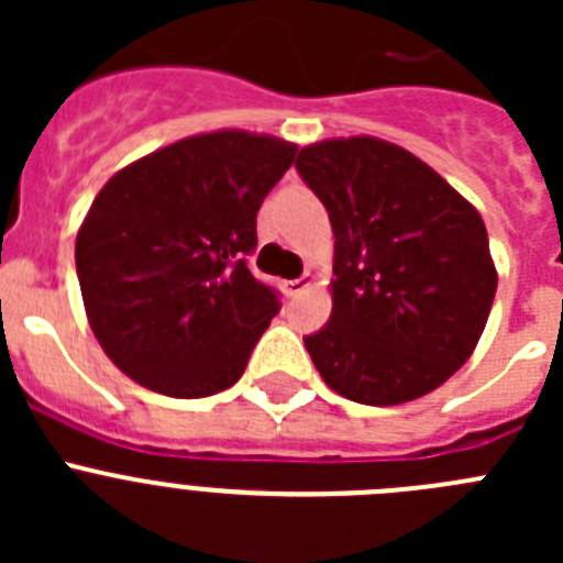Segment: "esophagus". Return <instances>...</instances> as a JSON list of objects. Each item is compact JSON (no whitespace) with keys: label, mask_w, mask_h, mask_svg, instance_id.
Masks as SVG:
<instances>
[{"label":"esophagus","mask_w":563,"mask_h":563,"mask_svg":"<svg viewBox=\"0 0 563 563\" xmlns=\"http://www.w3.org/2000/svg\"><path fill=\"white\" fill-rule=\"evenodd\" d=\"M312 285V278L310 276H301V278H290V282H285V292L287 296H298V292H305L307 287Z\"/></svg>","instance_id":"34e87169"}]
</instances>
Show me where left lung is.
I'll list each match as a JSON object with an SVG mask.
<instances>
[{
    "mask_svg": "<svg viewBox=\"0 0 563 563\" xmlns=\"http://www.w3.org/2000/svg\"><path fill=\"white\" fill-rule=\"evenodd\" d=\"M296 172L335 233L332 316L305 335L318 375L363 406L434 391L474 352L496 296L476 208L377 137L312 143Z\"/></svg>",
    "mask_w": 563,
    "mask_h": 563,
    "instance_id": "obj_1",
    "label": "left lung"
}]
</instances>
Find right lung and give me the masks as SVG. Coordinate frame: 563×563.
I'll list each match as a JSON object with an SVG mask.
<instances>
[{"mask_svg":"<svg viewBox=\"0 0 563 563\" xmlns=\"http://www.w3.org/2000/svg\"><path fill=\"white\" fill-rule=\"evenodd\" d=\"M296 152L267 134H197L101 188L76 271L89 327L123 375L183 400L242 377L282 307L247 267L256 213Z\"/></svg>","mask_w":563,"mask_h":563,"instance_id":"obj_1","label":"right lung"}]
</instances>
